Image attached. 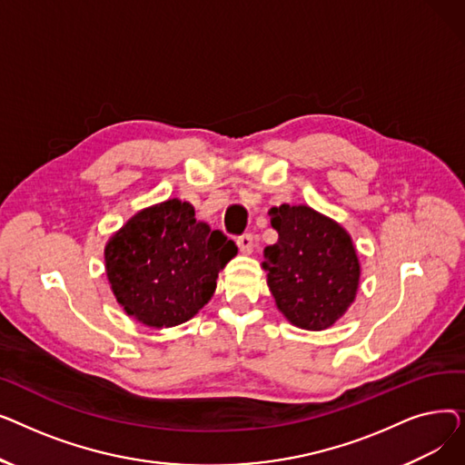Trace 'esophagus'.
<instances>
[{
    "instance_id": "1",
    "label": "esophagus",
    "mask_w": 465,
    "mask_h": 465,
    "mask_svg": "<svg viewBox=\"0 0 465 465\" xmlns=\"http://www.w3.org/2000/svg\"><path fill=\"white\" fill-rule=\"evenodd\" d=\"M237 247L242 254H251L252 252V235L251 233H242L237 237Z\"/></svg>"
}]
</instances>
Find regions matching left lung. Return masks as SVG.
<instances>
[{
  "mask_svg": "<svg viewBox=\"0 0 465 465\" xmlns=\"http://www.w3.org/2000/svg\"><path fill=\"white\" fill-rule=\"evenodd\" d=\"M279 232L263 249L267 286L286 319L303 330H326L354 302L360 263L351 235L311 207L270 211Z\"/></svg>",
  "mask_w": 465,
  "mask_h": 465,
  "instance_id": "left-lung-1",
  "label": "left lung"
}]
</instances>
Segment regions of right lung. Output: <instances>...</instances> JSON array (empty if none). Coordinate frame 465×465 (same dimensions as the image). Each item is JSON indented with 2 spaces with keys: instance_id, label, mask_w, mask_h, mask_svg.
Wrapping results in <instances>:
<instances>
[{
  "instance_id": "add662e5",
  "label": "right lung",
  "mask_w": 465,
  "mask_h": 465,
  "mask_svg": "<svg viewBox=\"0 0 465 465\" xmlns=\"http://www.w3.org/2000/svg\"><path fill=\"white\" fill-rule=\"evenodd\" d=\"M237 254L220 230L193 218L186 202L167 200L130 218L105 247L116 302L151 328L190 321L213 296L218 272Z\"/></svg>"
}]
</instances>
